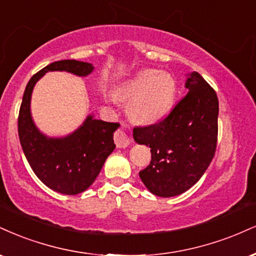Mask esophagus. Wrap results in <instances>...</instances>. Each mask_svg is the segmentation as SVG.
<instances>
[{"mask_svg": "<svg viewBox=\"0 0 256 256\" xmlns=\"http://www.w3.org/2000/svg\"><path fill=\"white\" fill-rule=\"evenodd\" d=\"M114 143L118 148H126L131 142L124 130H118L114 134Z\"/></svg>", "mask_w": 256, "mask_h": 256, "instance_id": "obj_1", "label": "esophagus"}]
</instances>
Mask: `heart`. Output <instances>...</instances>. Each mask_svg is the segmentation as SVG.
Instances as JSON below:
<instances>
[{"label":"heart","mask_w":256,"mask_h":256,"mask_svg":"<svg viewBox=\"0 0 256 256\" xmlns=\"http://www.w3.org/2000/svg\"><path fill=\"white\" fill-rule=\"evenodd\" d=\"M176 82L168 72L146 69L138 72L119 89V95L131 100L128 113L140 124H154L172 110Z\"/></svg>","instance_id":"b5f03b06"}]
</instances>
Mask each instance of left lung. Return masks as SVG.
Returning <instances> with one entry per match:
<instances>
[{"mask_svg":"<svg viewBox=\"0 0 256 256\" xmlns=\"http://www.w3.org/2000/svg\"><path fill=\"white\" fill-rule=\"evenodd\" d=\"M188 93L155 124L136 126L134 138L152 152L140 178L152 194L174 196L199 181L214 158L218 136V98L198 72L186 81Z\"/></svg>","mask_w":256,"mask_h":256,"instance_id":"obj_1","label":"left lung"}]
</instances>
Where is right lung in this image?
<instances>
[{
  "mask_svg": "<svg viewBox=\"0 0 256 256\" xmlns=\"http://www.w3.org/2000/svg\"><path fill=\"white\" fill-rule=\"evenodd\" d=\"M93 66L74 60L48 64L30 78L24 89L18 118V131L30 168L48 188L74 196L94 182L104 161L114 150L113 132L119 122H107L88 116L82 126L63 138H50L36 128L30 116V95L36 81L48 72H68L87 76Z\"/></svg>",
  "mask_w": 256,
  "mask_h": 256,
  "instance_id": "1",
  "label": "right lung"
}]
</instances>
